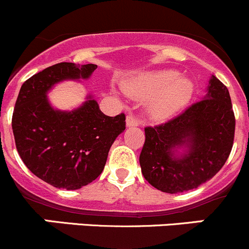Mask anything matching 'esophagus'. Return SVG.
<instances>
[{"label": "esophagus", "instance_id": "34e87169", "mask_svg": "<svg viewBox=\"0 0 249 249\" xmlns=\"http://www.w3.org/2000/svg\"><path fill=\"white\" fill-rule=\"evenodd\" d=\"M125 122H127L128 127H137V125H139V120H138V117L134 116L133 114L127 115V120H125Z\"/></svg>", "mask_w": 249, "mask_h": 249}]
</instances>
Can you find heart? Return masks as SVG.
Wrapping results in <instances>:
<instances>
[{
  "label": "heart",
  "mask_w": 249,
  "mask_h": 249,
  "mask_svg": "<svg viewBox=\"0 0 249 249\" xmlns=\"http://www.w3.org/2000/svg\"><path fill=\"white\" fill-rule=\"evenodd\" d=\"M124 88L134 99H150L147 110L156 120L173 116L188 104L194 92L193 83L188 78L180 77V73L176 70L140 73L128 80Z\"/></svg>",
  "instance_id": "b5f03b06"
}]
</instances>
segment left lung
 <instances>
[{
    "instance_id": "obj_1",
    "label": "left lung",
    "mask_w": 249,
    "mask_h": 249,
    "mask_svg": "<svg viewBox=\"0 0 249 249\" xmlns=\"http://www.w3.org/2000/svg\"><path fill=\"white\" fill-rule=\"evenodd\" d=\"M235 114L229 90L215 76L205 99L154 127H145L139 156L144 178L157 190L178 194L211 180L225 164L235 137ZM185 143L189 152L176 159L173 150Z\"/></svg>"
}]
</instances>
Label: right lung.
<instances>
[{
    "instance_id": "right-lung-1",
    "label": "right lung",
    "mask_w": 249,
    "mask_h": 249,
    "mask_svg": "<svg viewBox=\"0 0 249 249\" xmlns=\"http://www.w3.org/2000/svg\"><path fill=\"white\" fill-rule=\"evenodd\" d=\"M94 64L58 63L23 83L12 117L16 146L25 166L46 183L76 190L102 174L112 142L125 129V115L107 116L89 97L71 112L52 109L46 93L68 78H88Z\"/></svg>"
}]
</instances>
